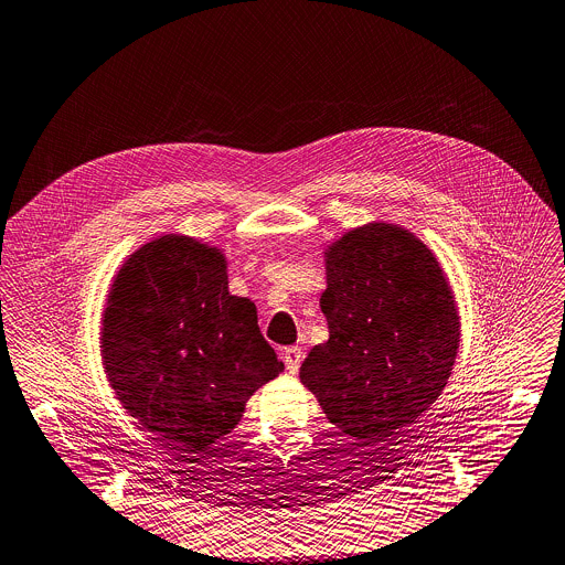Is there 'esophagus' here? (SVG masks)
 I'll use <instances>...</instances> for the list:
<instances>
[{"label":"esophagus","instance_id":"1","mask_svg":"<svg viewBox=\"0 0 565 565\" xmlns=\"http://www.w3.org/2000/svg\"><path fill=\"white\" fill-rule=\"evenodd\" d=\"M301 358H303V351L299 347H286L281 351V361L290 374H297V370L301 365Z\"/></svg>","mask_w":565,"mask_h":565}]
</instances>
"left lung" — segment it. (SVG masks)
Segmentation results:
<instances>
[{"label": "left lung", "instance_id": "8db88e82", "mask_svg": "<svg viewBox=\"0 0 565 565\" xmlns=\"http://www.w3.org/2000/svg\"><path fill=\"white\" fill-rule=\"evenodd\" d=\"M327 284L320 306L329 340L306 355L299 379L335 428L379 455L450 376L459 344L455 297L435 254L387 223L335 241Z\"/></svg>", "mask_w": 565, "mask_h": 565}]
</instances>
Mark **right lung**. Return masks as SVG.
Instances as JSON below:
<instances>
[{"instance_id":"add662e5","label":"right lung","mask_w":565,"mask_h":565,"mask_svg":"<svg viewBox=\"0 0 565 565\" xmlns=\"http://www.w3.org/2000/svg\"><path fill=\"white\" fill-rule=\"evenodd\" d=\"M225 256L169 234L119 270L100 331L110 385L143 428L180 452L207 450L241 422L247 398L284 365L230 295Z\"/></svg>"}]
</instances>
